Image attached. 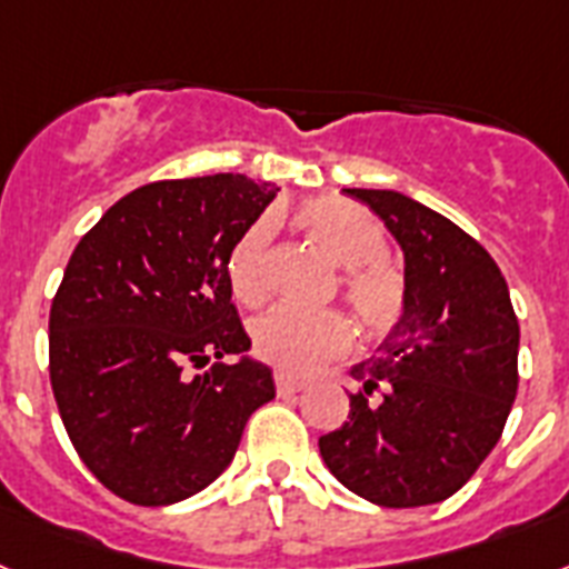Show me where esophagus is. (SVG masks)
I'll return each instance as SVG.
<instances>
[{"mask_svg":"<svg viewBox=\"0 0 569 569\" xmlns=\"http://www.w3.org/2000/svg\"><path fill=\"white\" fill-rule=\"evenodd\" d=\"M302 389H305L302 378H293V375L276 372V392H279V396H296V392H302Z\"/></svg>","mask_w":569,"mask_h":569,"instance_id":"obj_1","label":"esophagus"}]
</instances>
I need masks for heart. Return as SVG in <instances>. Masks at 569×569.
<instances>
[{
  "instance_id": "heart-1",
  "label": "heart",
  "mask_w": 569,
  "mask_h": 569,
  "mask_svg": "<svg viewBox=\"0 0 569 569\" xmlns=\"http://www.w3.org/2000/svg\"><path fill=\"white\" fill-rule=\"evenodd\" d=\"M299 223L311 241L342 267L340 293L369 340L389 337L407 317V276L389 261V238L372 211L319 197L299 209ZM273 218H258L238 238L227 258L229 290L241 305H261L270 290ZM351 328L337 311H299L279 305L252 326V351L284 375H308L349 349Z\"/></svg>"
}]
</instances>
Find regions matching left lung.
Instances as JSON below:
<instances>
[{
    "label": "left lung",
    "instance_id": "1",
    "mask_svg": "<svg viewBox=\"0 0 569 569\" xmlns=\"http://www.w3.org/2000/svg\"><path fill=\"white\" fill-rule=\"evenodd\" d=\"M396 234L407 317L351 369L349 421L319 439L328 471L369 503L430 506L457 495L503 436L518 396L520 328L480 241L398 191L346 189Z\"/></svg>",
    "mask_w": 569,
    "mask_h": 569
}]
</instances>
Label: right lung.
Listing matches in <instances>:
<instances>
[{
	"mask_svg": "<svg viewBox=\"0 0 569 569\" xmlns=\"http://www.w3.org/2000/svg\"><path fill=\"white\" fill-rule=\"evenodd\" d=\"M276 191L243 173L159 180L104 211L74 247L49 313V378L81 462L112 495L168 506L232 462L276 396L250 349L227 258Z\"/></svg>",
	"mask_w": 569,
	"mask_h": 569,
	"instance_id": "obj_1",
	"label": "right lung"
}]
</instances>
